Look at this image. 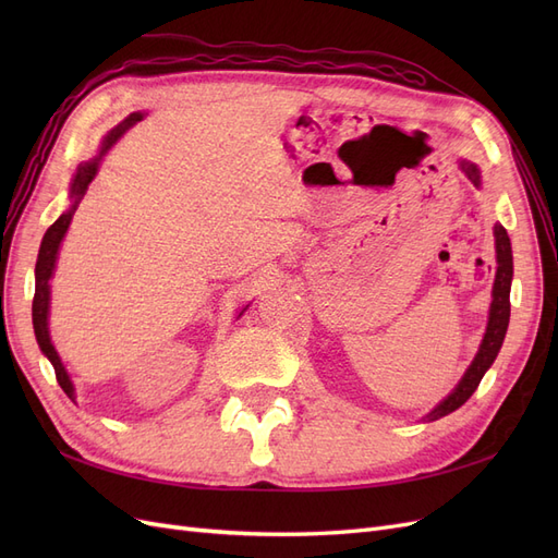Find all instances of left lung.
<instances>
[{"label":"left lung","instance_id":"left-lung-1","mask_svg":"<svg viewBox=\"0 0 558 558\" xmlns=\"http://www.w3.org/2000/svg\"><path fill=\"white\" fill-rule=\"evenodd\" d=\"M463 172L468 174V179L480 185V170L475 165L463 162ZM496 253H498V272H496V281H494V302H492V314H488V326L484 332L482 347L477 351L475 361L468 367L465 377L461 379V384L453 388V393L447 396L433 412H428L424 418L426 421H435L440 416L451 414L453 410H459L461 404L475 393V388L480 386L482 377L492 363L496 361L498 351L502 347L505 332H508V324H510V283H512V246H510V238L505 232L502 226H496Z\"/></svg>","mask_w":558,"mask_h":558}]
</instances>
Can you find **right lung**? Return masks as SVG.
<instances>
[{"label":"right lung","instance_id":"obj_1","mask_svg":"<svg viewBox=\"0 0 558 558\" xmlns=\"http://www.w3.org/2000/svg\"><path fill=\"white\" fill-rule=\"evenodd\" d=\"M137 121H142V113H132V116L128 118V121H123L121 125L113 128V130L107 134V137H105V142H102V150H99V156H97L95 160H90V162H86V165H81V167H78V172H76L74 183H72V197H74V205L70 207V211H64V214L58 218V221L46 230L44 240H41V248H39L37 267H35L37 289H35V300H32V320H35V335H37V342H39L41 351H44L46 356H48L50 365L56 367L58 384L62 386V391H64L66 396H70L72 400H74V386H72V379H70V375H66L64 365L60 363L58 351H56V347H53V344H50V337H48V298H50V291H48V279H50V275H53V267H56V256H58L60 242H62V238H64L66 228H70V221H72V216H74V211H76V207H78V202H81V197H83V195H86L90 181H93V179H95V174H97L99 158H102V156L107 154V150L118 142V137H121V134H123L130 125L137 123Z\"/></svg>","mask_w":558,"mask_h":558}]
</instances>
